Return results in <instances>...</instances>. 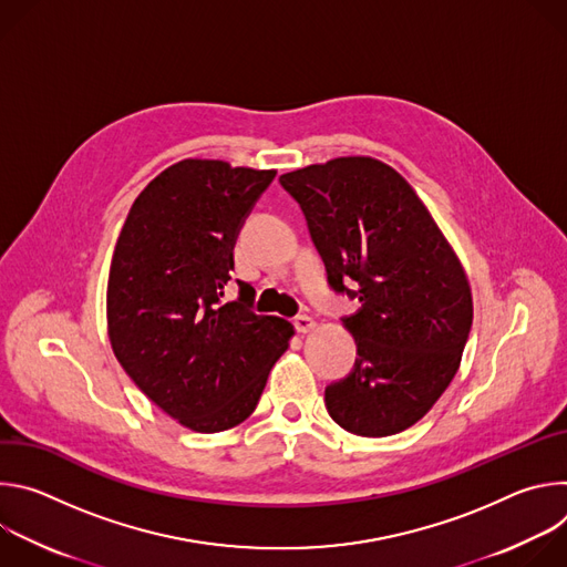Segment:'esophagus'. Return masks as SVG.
<instances>
[{
    "mask_svg": "<svg viewBox=\"0 0 567 567\" xmlns=\"http://www.w3.org/2000/svg\"><path fill=\"white\" fill-rule=\"evenodd\" d=\"M293 328L300 332V334H307L316 328V320L311 316H296L293 318Z\"/></svg>",
    "mask_w": 567,
    "mask_h": 567,
    "instance_id": "34e87169",
    "label": "esophagus"
}]
</instances>
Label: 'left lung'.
<instances>
[{"label":"left lung","mask_w":567,"mask_h":567,"mask_svg":"<svg viewBox=\"0 0 567 567\" xmlns=\"http://www.w3.org/2000/svg\"><path fill=\"white\" fill-rule=\"evenodd\" d=\"M280 184L305 213L332 289L361 302L343 318L359 357L326 388L330 417L363 437L406 431L453 381L471 332L455 251L411 184L372 156H339Z\"/></svg>","instance_id":"8db88e82"}]
</instances>
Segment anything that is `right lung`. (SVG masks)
Wrapping results in <instances>:
<instances>
[{
	"label": "right lung",
	"instance_id": "right-lung-1",
	"mask_svg": "<svg viewBox=\"0 0 567 567\" xmlns=\"http://www.w3.org/2000/svg\"><path fill=\"white\" fill-rule=\"evenodd\" d=\"M274 177L184 158L143 188L116 241L112 350L161 411L197 433L245 422L293 337L289 320L254 313L249 282L224 302L237 233Z\"/></svg>",
	"mask_w": 567,
	"mask_h": 567
}]
</instances>
